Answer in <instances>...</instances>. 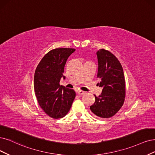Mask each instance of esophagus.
Listing matches in <instances>:
<instances>
[{
  "label": "esophagus",
  "instance_id": "34e87169",
  "mask_svg": "<svg viewBox=\"0 0 155 155\" xmlns=\"http://www.w3.org/2000/svg\"><path fill=\"white\" fill-rule=\"evenodd\" d=\"M77 93L78 94H80V95H82V94H84L85 93V92H84V91H82V90H78L77 91Z\"/></svg>",
  "mask_w": 155,
  "mask_h": 155
}]
</instances>
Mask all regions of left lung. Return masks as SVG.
<instances>
[{"label":"left lung","mask_w":155,"mask_h":155,"mask_svg":"<svg viewBox=\"0 0 155 155\" xmlns=\"http://www.w3.org/2000/svg\"><path fill=\"white\" fill-rule=\"evenodd\" d=\"M98 62V84L102 87L101 93L95 96V102L90 107L96 116L101 118L112 117L124 104L126 85L121 63L110 51L100 49L96 52Z\"/></svg>","instance_id":"1"}]
</instances>
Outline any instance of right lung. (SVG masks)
<instances>
[{
    "mask_svg": "<svg viewBox=\"0 0 155 155\" xmlns=\"http://www.w3.org/2000/svg\"><path fill=\"white\" fill-rule=\"evenodd\" d=\"M75 49L60 48L50 50L38 64L34 87L39 106L50 117L59 119L70 110L76 93L59 85L66 61Z\"/></svg>",
    "mask_w": 155,
    "mask_h": 155,
    "instance_id": "1",
    "label": "right lung"
}]
</instances>
